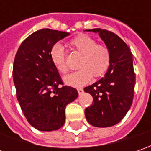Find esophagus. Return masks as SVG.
<instances>
[{
	"instance_id": "34e87169",
	"label": "esophagus",
	"mask_w": 151,
	"mask_h": 151,
	"mask_svg": "<svg viewBox=\"0 0 151 151\" xmlns=\"http://www.w3.org/2000/svg\"><path fill=\"white\" fill-rule=\"evenodd\" d=\"M77 91H78L79 95H81V94L84 92V90H83L82 88H78V89H77Z\"/></svg>"
}]
</instances>
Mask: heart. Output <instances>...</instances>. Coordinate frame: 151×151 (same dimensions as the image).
<instances>
[{"mask_svg": "<svg viewBox=\"0 0 151 151\" xmlns=\"http://www.w3.org/2000/svg\"><path fill=\"white\" fill-rule=\"evenodd\" d=\"M72 50L81 54L79 60L78 71L65 77L67 85L71 86H82L90 81L92 76L99 78L107 72L111 63L110 50L105 44H96L93 38L86 34H80L70 42ZM50 59L57 70L66 74L70 68L66 55L60 44H55L50 50Z\"/></svg>", "mask_w": 151, "mask_h": 151, "instance_id": "1", "label": "heart"}]
</instances>
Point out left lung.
<instances>
[{
	"label": "left lung",
	"mask_w": 151,
	"mask_h": 151,
	"mask_svg": "<svg viewBox=\"0 0 151 151\" xmlns=\"http://www.w3.org/2000/svg\"><path fill=\"white\" fill-rule=\"evenodd\" d=\"M98 32L110 50L111 63L105 76L85 87L93 103L85 110L87 122L94 127L117 124L129 110L134 94L135 73L129 47L114 32L106 29H88Z\"/></svg>",
	"instance_id": "left-lung-1"
}]
</instances>
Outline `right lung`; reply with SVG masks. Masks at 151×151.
Segmentation results:
<instances>
[{"label": "right lung", "mask_w": 151, "mask_h": 151, "mask_svg": "<svg viewBox=\"0 0 151 151\" xmlns=\"http://www.w3.org/2000/svg\"><path fill=\"white\" fill-rule=\"evenodd\" d=\"M70 33L49 28L34 32L21 44L13 63L16 95L28 123L40 131L58 130L65 121V107L78 96L65 86L50 59V50Z\"/></svg>", "instance_id": "1"}]
</instances>
